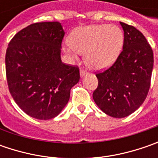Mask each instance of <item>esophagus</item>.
Listing matches in <instances>:
<instances>
[{"mask_svg":"<svg viewBox=\"0 0 158 158\" xmlns=\"http://www.w3.org/2000/svg\"><path fill=\"white\" fill-rule=\"evenodd\" d=\"M86 74H87V72H86L85 70H83V69L80 70V76H81L82 78V77H83V76H85Z\"/></svg>","mask_w":158,"mask_h":158,"instance_id":"34e87169","label":"esophagus"}]
</instances>
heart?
Masks as SVG:
<instances>
[{"label":"heart","mask_w":158,"mask_h":158,"mask_svg":"<svg viewBox=\"0 0 158 158\" xmlns=\"http://www.w3.org/2000/svg\"><path fill=\"white\" fill-rule=\"evenodd\" d=\"M64 52L76 59L85 53V62L94 69H105L114 63L121 52L124 35L115 25L92 24L77 28L69 36Z\"/></svg>","instance_id":"b5f03b06"}]
</instances>
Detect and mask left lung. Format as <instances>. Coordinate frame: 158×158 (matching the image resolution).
<instances>
[{
    "mask_svg": "<svg viewBox=\"0 0 158 158\" xmlns=\"http://www.w3.org/2000/svg\"><path fill=\"white\" fill-rule=\"evenodd\" d=\"M124 31L123 50L106 71L97 74L98 85L93 92L97 106L113 118L135 112L145 100L153 69V51L136 28L119 22Z\"/></svg>",
    "mask_w": 158,
    "mask_h": 158,
    "instance_id": "obj_1",
    "label": "left lung"
}]
</instances>
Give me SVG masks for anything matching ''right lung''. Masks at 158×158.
<instances>
[{"label": "right lung", "mask_w": 158, "mask_h": 158, "mask_svg": "<svg viewBox=\"0 0 158 158\" xmlns=\"http://www.w3.org/2000/svg\"><path fill=\"white\" fill-rule=\"evenodd\" d=\"M65 32L59 22L36 23L10 40L5 64L9 89L29 116L50 119L68 104L70 89L79 82L76 66L61 61Z\"/></svg>", "instance_id": "add662e5"}]
</instances>
